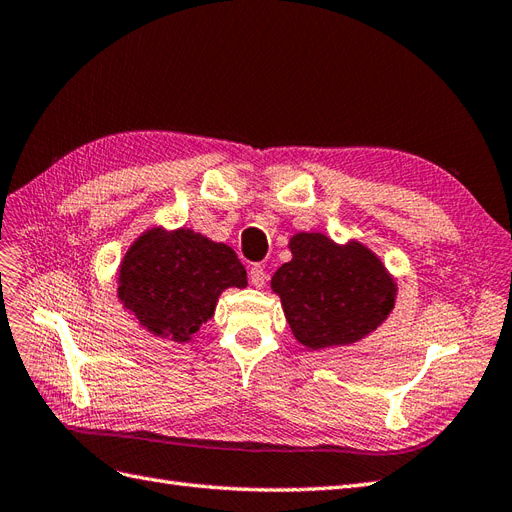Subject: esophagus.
<instances>
[{
  "label": "esophagus",
  "instance_id": "34e87169",
  "mask_svg": "<svg viewBox=\"0 0 512 512\" xmlns=\"http://www.w3.org/2000/svg\"><path fill=\"white\" fill-rule=\"evenodd\" d=\"M248 281H251L253 287H264L266 283V270L261 264H255L251 270H248Z\"/></svg>",
  "mask_w": 512,
  "mask_h": 512
}]
</instances>
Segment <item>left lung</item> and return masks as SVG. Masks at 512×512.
I'll return each instance as SVG.
<instances>
[{
  "instance_id": "left-lung-1",
  "label": "left lung",
  "mask_w": 512,
  "mask_h": 512,
  "mask_svg": "<svg viewBox=\"0 0 512 512\" xmlns=\"http://www.w3.org/2000/svg\"><path fill=\"white\" fill-rule=\"evenodd\" d=\"M291 261L272 276L289 328L309 349L352 345L371 334L394 309L397 283L375 253L352 240L296 233Z\"/></svg>"
}]
</instances>
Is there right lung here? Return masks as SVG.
I'll list each match as a JSON object with an SVG mask.
<instances>
[{
  "label": "right lung",
  "instance_id": "1",
  "mask_svg": "<svg viewBox=\"0 0 512 512\" xmlns=\"http://www.w3.org/2000/svg\"><path fill=\"white\" fill-rule=\"evenodd\" d=\"M118 298L154 337L188 343L214 315L227 287H246L233 248L191 229H148L130 244L118 274Z\"/></svg>",
  "mask_w": 512,
  "mask_h": 512
}]
</instances>
